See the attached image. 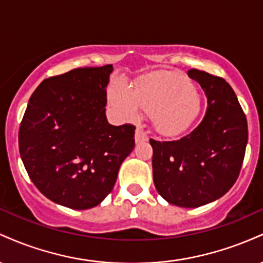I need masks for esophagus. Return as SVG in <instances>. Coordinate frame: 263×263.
Instances as JSON below:
<instances>
[{"label":"esophagus","mask_w":263,"mask_h":263,"mask_svg":"<svg viewBox=\"0 0 263 263\" xmlns=\"http://www.w3.org/2000/svg\"><path fill=\"white\" fill-rule=\"evenodd\" d=\"M135 140H136V142H137V143H140V142L148 141V136H147V134L143 131V128H142L141 126H138V127L136 128Z\"/></svg>","instance_id":"obj_1"}]
</instances>
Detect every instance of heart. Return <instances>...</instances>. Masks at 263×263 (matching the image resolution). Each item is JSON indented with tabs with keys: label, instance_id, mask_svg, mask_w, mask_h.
Listing matches in <instances>:
<instances>
[{
	"label": "heart",
	"instance_id": "heart-1",
	"mask_svg": "<svg viewBox=\"0 0 263 263\" xmlns=\"http://www.w3.org/2000/svg\"><path fill=\"white\" fill-rule=\"evenodd\" d=\"M110 101L123 116L135 117L140 107L152 114L155 127L168 136L188 129L201 110L192 81L173 71L142 80L134 91L115 89L110 93Z\"/></svg>",
	"mask_w": 263,
	"mask_h": 263
}]
</instances>
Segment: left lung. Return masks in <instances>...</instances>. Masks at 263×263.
<instances>
[{
  "mask_svg": "<svg viewBox=\"0 0 263 263\" xmlns=\"http://www.w3.org/2000/svg\"><path fill=\"white\" fill-rule=\"evenodd\" d=\"M208 99L204 119L177 141L151 138L153 182L170 204L198 208L230 190L236 182L247 138L246 116L232 87L222 78L190 69Z\"/></svg>",
  "mask_w": 263,
  "mask_h": 263,
  "instance_id": "obj_1",
  "label": "left lung"
}]
</instances>
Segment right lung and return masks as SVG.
<instances>
[{
    "label": "right lung",
    "instance_id": "1",
    "mask_svg": "<svg viewBox=\"0 0 263 263\" xmlns=\"http://www.w3.org/2000/svg\"><path fill=\"white\" fill-rule=\"evenodd\" d=\"M112 70L108 64L48 78L27 105L18 134L21 158L39 192L63 206L100 204L135 147V126L110 125L105 114Z\"/></svg>",
    "mask_w": 263,
    "mask_h": 263
}]
</instances>
